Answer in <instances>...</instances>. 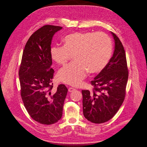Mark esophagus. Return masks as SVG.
Returning a JSON list of instances; mask_svg holds the SVG:
<instances>
[{
  "label": "esophagus",
  "instance_id": "1",
  "mask_svg": "<svg viewBox=\"0 0 147 147\" xmlns=\"http://www.w3.org/2000/svg\"><path fill=\"white\" fill-rule=\"evenodd\" d=\"M75 90H76V89L74 88H72V87H69V89H68V91L70 92H73V91H75Z\"/></svg>",
  "mask_w": 147,
  "mask_h": 147
}]
</instances>
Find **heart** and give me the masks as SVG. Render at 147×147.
Wrapping results in <instances>:
<instances>
[{
    "label": "heart",
    "mask_w": 147,
    "mask_h": 147,
    "mask_svg": "<svg viewBox=\"0 0 147 147\" xmlns=\"http://www.w3.org/2000/svg\"><path fill=\"white\" fill-rule=\"evenodd\" d=\"M63 47L51 49L52 59L59 65H65L73 56L75 61L61 68L58 79L66 84L79 86L89 71L98 73L109 63L112 55L110 37L102 32H75L62 40Z\"/></svg>",
    "instance_id": "b5f03b06"
}]
</instances>
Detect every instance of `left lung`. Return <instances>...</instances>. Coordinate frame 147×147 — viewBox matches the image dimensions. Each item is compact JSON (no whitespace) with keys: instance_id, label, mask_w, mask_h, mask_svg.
<instances>
[{"instance_id":"obj_1","label":"left lung","mask_w":147,"mask_h":147,"mask_svg":"<svg viewBox=\"0 0 147 147\" xmlns=\"http://www.w3.org/2000/svg\"><path fill=\"white\" fill-rule=\"evenodd\" d=\"M115 42L113 55L106 67L91 82L92 91L82 90L84 117L91 122L108 121L117 113L125 96L128 69L124 48L111 32Z\"/></svg>"}]
</instances>
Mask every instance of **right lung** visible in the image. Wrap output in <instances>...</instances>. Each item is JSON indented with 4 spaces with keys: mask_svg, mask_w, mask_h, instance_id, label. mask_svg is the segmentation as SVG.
I'll list each match as a JSON object with an SVG mask.
<instances>
[{
    "mask_svg": "<svg viewBox=\"0 0 147 147\" xmlns=\"http://www.w3.org/2000/svg\"><path fill=\"white\" fill-rule=\"evenodd\" d=\"M61 26L45 25L36 31L25 47L19 70L21 95L30 117L44 125L61 119L68 89L60 84L53 88L54 70L51 68V45Z\"/></svg>",
    "mask_w": 147,
    "mask_h": 147,
    "instance_id": "obj_1",
    "label": "right lung"
}]
</instances>
